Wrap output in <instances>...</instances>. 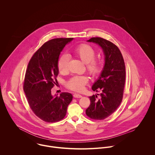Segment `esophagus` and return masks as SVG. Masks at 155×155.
Returning <instances> with one entry per match:
<instances>
[{
    "mask_svg": "<svg viewBox=\"0 0 155 155\" xmlns=\"http://www.w3.org/2000/svg\"><path fill=\"white\" fill-rule=\"evenodd\" d=\"M74 97H75V98H81V97H82V96L81 95H80V94H74Z\"/></svg>",
    "mask_w": 155,
    "mask_h": 155,
    "instance_id": "esophagus-1",
    "label": "esophagus"
}]
</instances>
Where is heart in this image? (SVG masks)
Wrapping results in <instances>:
<instances>
[{"label": "heart", "mask_w": 155, "mask_h": 155, "mask_svg": "<svg viewBox=\"0 0 155 155\" xmlns=\"http://www.w3.org/2000/svg\"><path fill=\"white\" fill-rule=\"evenodd\" d=\"M74 54L86 64V69L91 75L97 76L102 69V61L96 58L94 49L87 44L83 43L77 46L73 50ZM69 59L68 55H61L58 61V69L62 74L68 71ZM88 78L86 75H75L71 77L66 83L69 89L77 92L83 91L84 86L88 82Z\"/></svg>", "instance_id": "heart-1"}]
</instances>
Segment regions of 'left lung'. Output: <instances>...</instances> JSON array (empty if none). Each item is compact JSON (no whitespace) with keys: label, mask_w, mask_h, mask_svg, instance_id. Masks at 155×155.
<instances>
[{"label":"left lung","mask_w":155,"mask_h":155,"mask_svg":"<svg viewBox=\"0 0 155 155\" xmlns=\"http://www.w3.org/2000/svg\"><path fill=\"white\" fill-rule=\"evenodd\" d=\"M88 41L99 44L105 54V65L99 79L93 85L94 91L101 90L98 97H90V105L86 115L93 120H102L113 113L121 104L126 80L125 64L122 54L112 42L101 37H92Z\"/></svg>","instance_id":"1"}]
</instances>
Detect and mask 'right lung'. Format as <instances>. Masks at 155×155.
I'll use <instances>...</instances> for the list:
<instances>
[{"instance_id": "add662e5", "label": "right lung", "mask_w": 155, "mask_h": 155, "mask_svg": "<svg viewBox=\"0 0 155 155\" xmlns=\"http://www.w3.org/2000/svg\"><path fill=\"white\" fill-rule=\"evenodd\" d=\"M73 38H56L45 42L33 54L26 71L23 90L33 113L41 120L54 123L62 120L72 100L69 93L51 95L57 82L60 53Z\"/></svg>"}]
</instances>
